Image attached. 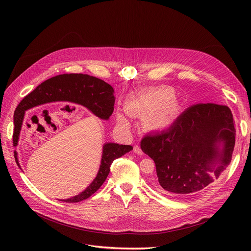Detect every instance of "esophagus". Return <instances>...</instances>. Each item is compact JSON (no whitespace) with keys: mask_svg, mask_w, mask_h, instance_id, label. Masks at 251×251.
I'll return each instance as SVG.
<instances>
[{"mask_svg":"<svg viewBox=\"0 0 251 251\" xmlns=\"http://www.w3.org/2000/svg\"><path fill=\"white\" fill-rule=\"evenodd\" d=\"M133 150H134V152H135V153H137V154H142V153H143L142 150H141V149H140V147H138V146H135Z\"/></svg>","mask_w":251,"mask_h":251,"instance_id":"esophagus-1","label":"esophagus"}]
</instances>
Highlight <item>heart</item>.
Wrapping results in <instances>:
<instances>
[{"label":"heart","mask_w":251,"mask_h":251,"mask_svg":"<svg viewBox=\"0 0 251 251\" xmlns=\"http://www.w3.org/2000/svg\"><path fill=\"white\" fill-rule=\"evenodd\" d=\"M171 92L165 89H150L131 98L127 101V110L132 114L149 115L148 124L154 129H163L172 124L178 113L177 104L172 101ZM118 123L128 126L129 120L124 111L116 113Z\"/></svg>","instance_id":"obj_1"}]
</instances>
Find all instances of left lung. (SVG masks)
<instances>
[{
  "instance_id": "obj_1",
  "label": "left lung",
  "mask_w": 251,
  "mask_h": 251,
  "mask_svg": "<svg viewBox=\"0 0 251 251\" xmlns=\"http://www.w3.org/2000/svg\"><path fill=\"white\" fill-rule=\"evenodd\" d=\"M236 130L231 110L217 103H196L167 130L140 141L154 161L155 188L171 195H187L208 187L229 165Z\"/></svg>"
}]
</instances>
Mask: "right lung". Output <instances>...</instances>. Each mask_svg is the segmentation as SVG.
I'll return each mask as SVG.
<instances>
[{"label": "right lung", "mask_w": 251, "mask_h": 251, "mask_svg": "<svg viewBox=\"0 0 251 251\" xmlns=\"http://www.w3.org/2000/svg\"><path fill=\"white\" fill-rule=\"evenodd\" d=\"M57 84L60 86L59 89H61V91L58 90V93H54L52 88ZM58 100H68L81 104L99 118L108 120L114 111V89L101 79L87 74H61L48 79L42 84H39L29 95L26 96L17 105L14 112L15 127L14 133H13V146L16 147L18 143L25 111L39 104ZM131 150H133L131 146H123V144L113 142L103 144L101 162L95 180L83 192L71 197V199L62 200L61 201L78 202L88 199L107 179L112 163L118 157L129 152ZM14 156L17 165L20 167L16 151H14Z\"/></svg>", "instance_id": "1"}]
</instances>
